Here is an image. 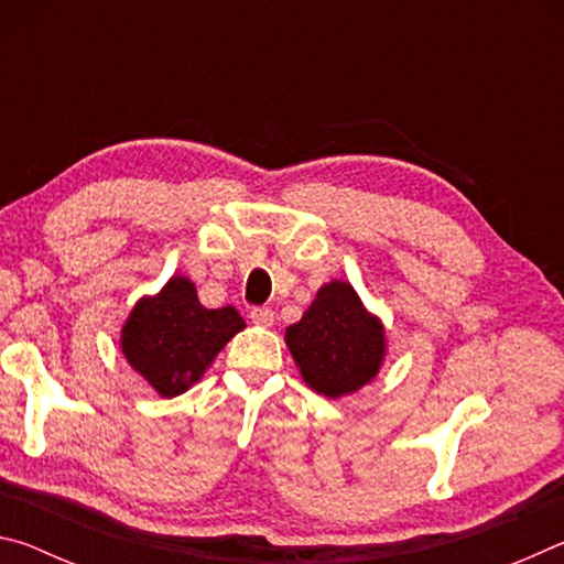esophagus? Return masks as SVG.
<instances>
[{
    "mask_svg": "<svg viewBox=\"0 0 564 564\" xmlns=\"http://www.w3.org/2000/svg\"><path fill=\"white\" fill-rule=\"evenodd\" d=\"M248 318H251L256 326H271L273 323V311L271 308H251V313H248Z\"/></svg>",
    "mask_w": 564,
    "mask_h": 564,
    "instance_id": "obj_1",
    "label": "esophagus"
}]
</instances>
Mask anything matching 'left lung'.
<instances>
[{"label": "left lung", "instance_id": "obj_1", "mask_svg": "<svg viewBox=\"0 0 564 564\" xmlns=\"http://www.w3.org/2000/svg\"><path fill=\"white\" fill-rule=\"evenodd\" d=\"M285 346L305 386L326 398H340L378 376L386 358V328L366 311L350 283L330 281L303 318L285 328Z\"/></svg>", "mask_w": 564, "mask_h": 564}]
</instances>
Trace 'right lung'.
Segmentation results:
<instances>
[{"mask_svg":"<svg viewBox=\"0 0 564 564\" xmlns=\"http://www.w3.org/2000/svg\"><path fill=\"white\" fill-rule=\"evenodd\" d=\"M243 328L234 305L204 308L196 285L174 275L133 305L121 328V352L161 398H174L202 380L218 350Z\"/></svg>","mask_w":564,"mask_h":564,"instance_id":"1","label":"right lung"}]
</instances>
